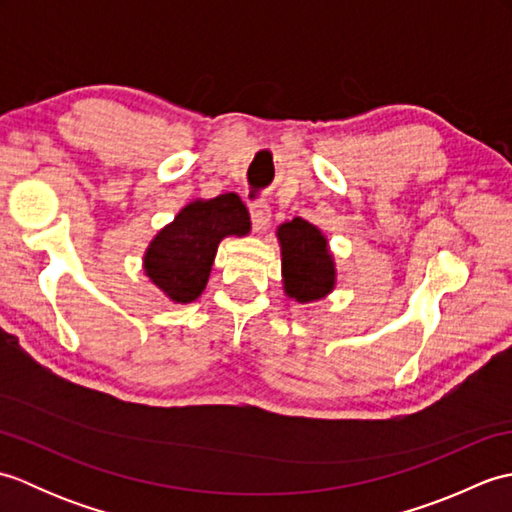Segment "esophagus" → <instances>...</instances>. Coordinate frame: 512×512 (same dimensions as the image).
I'll use <instances>...</instances> for the list:
<instances>
[{
    "instance_id": "1",
    "label": "esophagus",
    "mask_w": 512,
    "mask_h": 512,
    "mask_svg": "<svg viewBox=\"0 0 512 512\" xmlns=\"http://www.w3.org/2000/svg\"><path fill=\"white\" fill-rule=\"evenodd\" d=\"M250 220H253V228L259 233L270 224V206L266 202L250 204Z\"/></svg>"
}]
</instances>
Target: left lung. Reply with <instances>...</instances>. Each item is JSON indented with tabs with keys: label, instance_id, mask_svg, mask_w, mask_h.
Returning <instances> with one entry per match:
<instances>
[{
	"label": "left lung",
	"instance_id": "obj_1",
	"mask_svg": "<svg viewBox=\"0 0 512 512\" xmlns=\"http://www.w3.org/2000/svg\"><path fill=\"white\" fill-rule=\"evenodd\" d=\"M277 239L286 297L299 303L328 297L336 286V264L321 228L295 217L277 226Z\"/></svg>",
	"mask_w": 512,
	"mask_h": 512
}]
</instances>
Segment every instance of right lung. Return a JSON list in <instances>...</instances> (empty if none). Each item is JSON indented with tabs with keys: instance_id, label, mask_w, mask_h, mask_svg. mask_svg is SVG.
<instances>
[{
	"instance_id": "add662e5",
	"label": "right lung",
	"mask_w": 512,
	"mask_h": 512,
	"mask_svg": "<svg viewBox=\"0 0 512 512\" xmlns=\"http://www.w3.org/2000/svg\"><path fill=\"white\" fill-rule=\"evenodd\" d=\"M248 233L250 215L237 193L193 200L151 239L143 270L173 303H191L206 288L222 239Z\"/></svg>"
}]
</instances>
